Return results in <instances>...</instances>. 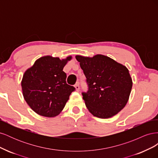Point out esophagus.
I'll use <instances>...</instances> for the list:
<instances>
[{"instance_id":"esophagus-1","label":"esophagus","mask_w":158,"mask_h":158,"mask_svg":"<svg viewBox=\"0 0 158 158\" xmlns=\"http://www.w3.org/2000/svg\"><path fill=\"white\" fill-rule=\"evenodd\" d=\"M74 87H75V88H76V90L78 91H78L80 90V85H79L78 82H77V83H76V84H75Z\"/></svg>"}]
</instances>
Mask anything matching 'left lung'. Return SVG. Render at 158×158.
<instances>
[{
  "mask_svg": "<svg viewBox=\"0 0 158 158\" xmlns=\"http://www.w3.org/2000/svg\"><path fill=\"white\" fill-rule=\"evenodd\" d=\"M88 84L82 93L85 106L94 116L107 118L125 107L132 87V78L125 66L110 57L76 55Z\"/></svg>",
  "mask_w": 158,
  "mask_h": 158,
  "instance_id": "left-lung-1",
  "label": "left lung"
}]
</instances>
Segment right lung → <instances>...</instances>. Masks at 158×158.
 <instances>
[{"label":"right lung","mask_w":158,"mask_h":158,"mask_svg":"<svg viewBox=\"0 0 158 158\" xmlns=\"http://www.w3.org/2000/svg\"><path fill=\"white\" fill-rule=\"evenodd\" d=\"M72 56L60 59L50 55L37 59L23 75V98L31 109L43 117H55L61 113L75 88L66 84L64 66Z\"/></svg>","instance_id":"1"}]
</instances>
